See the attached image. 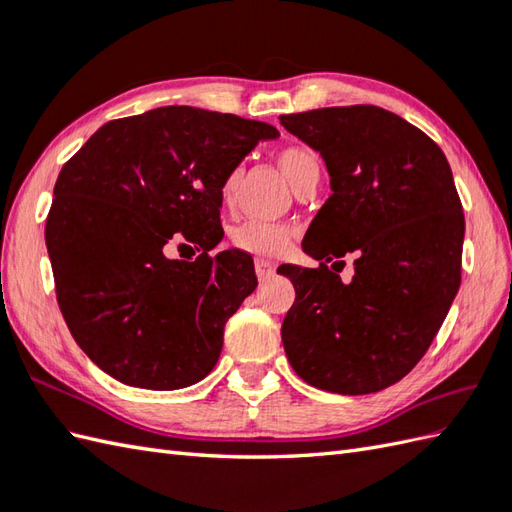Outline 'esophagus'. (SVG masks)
I'll return each instance as SVG.
<instances>
[{
  "mask_svg": "<svg viewBox=\"0 0 512 512\" xmlns=\"http://www.w3.org/2000/svg\"><path fill=\"white\" fill-rule=\"evenodd\" d=\"M255 273L259 277V281H268L270 277L275 275V266L270 264V262H266V259H257V262H255Z\"/></svg>",
  "mask_w": 512,
  "mask_h": 512,
  "instance_id": "1",
  "label": "esophagus"
}]
</instances>
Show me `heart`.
Listing matches in <instances>:
<instances>
[{"label":"heart","mask_w":512,"mask_h":512,"mask_svg":"<svg viewBox=\"0 0 512 512\" xmlns=\"http://www.w3.org/2000/svg\"><path fill=\"white\" fill-rule=\"evenodd\" d=\"M277 165L286 180L297 189L303 180H308L312 173H319V158L306 147H284L277 154ZM239 180V171H231L222 184V198L231 200ZM290 228L281 224H268L248 220L235 226L231 231V244L244 253L257 257H279L288 248Z\"/></svg>","instance_id":"obj_1"}]
</instances>
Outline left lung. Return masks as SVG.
Masks as SVG:
<instances>
[{
	"mask_svg": "<svg viewBox=\"0 0 512 512\" xmlns=\"http://www.w3.org/2000/svg\"><path fill=\"white\" fill-rule=\"evenodd\" d=\"M279 121L319 151L332 189L301 244L321 266H281L297 292L284 350L312 387L374 394L416 367L458 295L464 215L451 167L427 134L383 107ZM345 254L355 257L347 285L331 273Z\"/></svg>",
	"mask_w": 512,
	"mask_h": 512,
	"instance_id": "left-lung-1",
	"label": "left lung"
}]
</instances>
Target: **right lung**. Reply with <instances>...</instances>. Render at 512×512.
<instances>
[{"mask_svg":"<svg viewBox=\"0 0 512 512\" xmlns=\"http://www.w3.org/2000/svg\"><path fill=\"white\" fill-rule=\"evenodd\" d=\"M268 123L169 105L103 125L61 169L46 246L63 319L105 374L140 389L195 385L224 325L257 288L250 255L222 242V184ZM171 238L198 260H169ZM187 246V244H184Z\"/></svg>","mask_w":512,"mask_h":512,"instance_id":"right-lung-1","label":"right lung"}]
</instances>
